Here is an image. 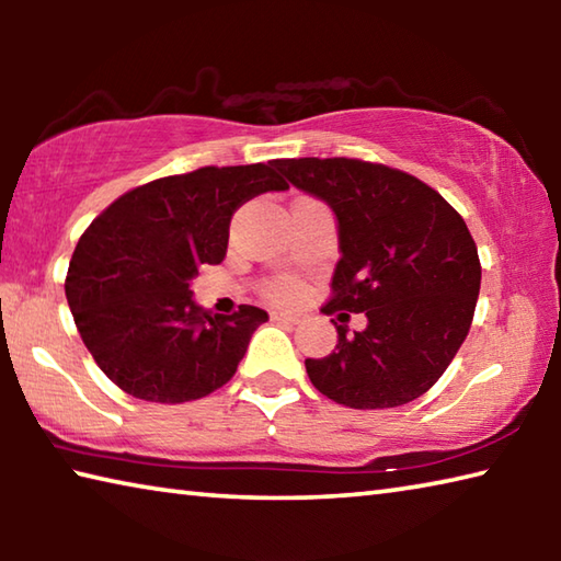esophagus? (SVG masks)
<instances>
[{
    "instance_id": "esophagus-1",
    "label": "esophagus",
    "mask_w": 561,
    "mask_h": 561,
    "mask_svg": "<svg viewBox=\"0 0 561 561\" xmlns=\"http://www.w3.org/2000/svg\"><path fill=\"white\" fill-rule=\"evenodd\" d=\"M272 319L282 321V324H299L304 317L297 314V311H272Z\"/></svg>"
}]
</instances>
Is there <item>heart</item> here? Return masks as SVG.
Masks as SVG:
<instances>
[{"label":"heart","instance_id":"1","mask_svg":"<svg viewBox=\"0 0 561 561\" xmlns=\"http://www.w3.org/2000/svg\"><path fill=\"white\" fill-rule=\"evenodd\" d=\"M299 294V289H297V284L294 282H277V284H272V297L277 299V301H289V299H294Z\"/></svg>","mask_w":561,"mask_h":561}]
</instances>
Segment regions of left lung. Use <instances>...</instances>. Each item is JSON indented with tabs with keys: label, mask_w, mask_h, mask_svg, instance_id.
<instances>
[{
	"label": "left lung",
	"mask_w": 561,
	"mask_h": 561,
	"mask_svg": "<svg viewBox=\"0 0 561 561\" xmlns=\"http://www.w3.org/2000/svg\"><path fill=\"white\" fill-rule=\"evenodd\" d=\"M274 168L324 201L339 252L324 314L366 313L336 351L307 358L317 391L360 411L415 401L438 381L468 336L480 294L478 247L462 217L421 180L354 158H291ZM342 324L339 325L337 321Z\"/></svg>",
	"instance_id": "8db88e82"
}]
</instances>
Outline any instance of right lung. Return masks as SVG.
I'll list each match as a JSON object with an SVG mask.
<instances>
[{"instance_id": "right-lung-1", "label": "right lung", "mask_w": 561, "mask_h": 561, "mask_svg": "<svg viewBox=\"0 0 561 561\" xmlns=\"http://www.w3.org/2000/svg\"><path fill=\"white\" fill-rule=\"evenodd\" d=\"M289 185L267 165L201 168L121 195L81 234L66 277L76 329L121 391L185 403L225 386L267 311L232 317L193 299L201 264H220L237 207Z\"/></svg>"}]
</instances>
